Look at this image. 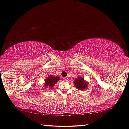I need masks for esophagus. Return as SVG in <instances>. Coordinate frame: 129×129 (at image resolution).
Instances as JSON below:
<instances>
[{
  "label": "esophagus",
  "instance_id": "esophagus-1",
  "mask_svg": "<svg viewBox=\"0 0 129 129\" xmlns=\"http://www.w3.org/2000/svg\"><path fill=\"white\" fill-rule=\"evenodd\" d=\"M63 80L64 81H68V78H67V77H63Z\"/></svg>",
  "mask_w": 129,
  "mask_h": 129
}]
</instances>
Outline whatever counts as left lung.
<instances>
[{
  "label": "left lung",
  "instance_id": "8db88e82",
  "mask_svg": "<svg viewBox=\"0 0 129 129\" xmlns=\"http://www.w3.org/2000/svg\"><path fill=\"white\" fill-rule=\"evenodd\" d=\"M73 83L75 87L80 90L87 89L88 87V83L84 80L83 77H77L75 79Z\"/></svg>",
  "mask_w": 129,
  "mask_h": 129
}]
</instances>
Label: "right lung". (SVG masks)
<instances>
[{"label": "right lung", "mask_w": 129, "mask_h": 129, "mask_svg": "<svg viewBox=\"0 0 129 129\" xmlns=\"http://www.w3.org/2000/svg\"><path fill=\"white\" fill-rule=\"evenodd\" d=\"M60 79V78L59 76H53L52 75H49L45 79V83L44 84V86L46 88L52 89L55 85L56 83L58 82Z\"/></svg>", "instance_id": "1"}]
</instances>
